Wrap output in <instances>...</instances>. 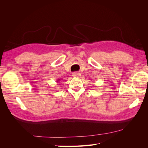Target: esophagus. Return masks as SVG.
Returning a JSON list of instances; mask_svg holds the SVG:
<instances>
[{
    "label": "esophagus",
    "instance_id": "esophagus-1",
    "mask_svg": "<svg viewBox=\"0 0 148 148\" xmlns=\"http://www.w3.org/2000/svg\"><path fill=\"white\" fill-rule=\"evenodd\" d=\"M72 76L74 77H79L80 76V73L78 72H74L72 73Z\"/></svg>",
    "mask_w": 148,
    "mask_h": 148
}]
</instances>
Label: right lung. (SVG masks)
Returning a JSON list of instances; mask_svg holds the SVG:
<instances>
[{
	"label": "right lung",
	"instance_id": "add662e5",
	"mask_svg": "<svg viewBox=\"0 0 148 148\" xmlns=\"http://www.w3.org/2000/svg\"><path fill=\"white\" fill-rule=\"evenodd\" d=\"M60 79H57V82H59V81H60Z\"/></svg>",
	"mask_w": 148,
	"mask_h": 148
}]
</instances>
